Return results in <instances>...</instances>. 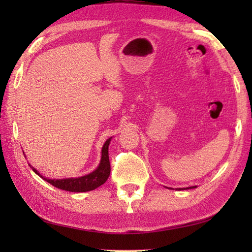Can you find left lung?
<instances>
[{
    "mask_svg": "<svg viewBox=\"0 0 252 252\" xmlns=\"http://www.w3.org/2000/svg\"><path fill=\"white\" fill-rule=\"evenodd\" d=\"M195 187L196 186H191V187H186V189H195ZM180 190H181V189H179Z\"/></svg>",
    "mask_w": 252,
    "mask_h": 252,
    "instance_id": "1",
    "label": "left lung"
}]
</instances>
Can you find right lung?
<instances>
[{
    "label": "right lung",
    "instance_id": "obj_1",
    "mask_svg": "<svg viewBox=\"0 0 252 252\" xmlns=\"http://www.w3.org/2000/svg\"><path fill=\"white\" fill-rule=\"evenodd\" d=\"M109 143H110V138L106 141V143L103 146V149H101V159H100V163L98 165V168L95 171H93L92 173L81 176V178L65 179V180H49V179L43 178V176H41L35 169L32 168V170H33L37 175H40L42 179L47 181L50 184L57 187V189L68 190V191H73V192L93 190L95 189H97L98 186L103 185L110 174V162H109V157H108Z\"/></svg>",
    "mask_w": 252,
    "mask_h": 252
}]
</instances>
